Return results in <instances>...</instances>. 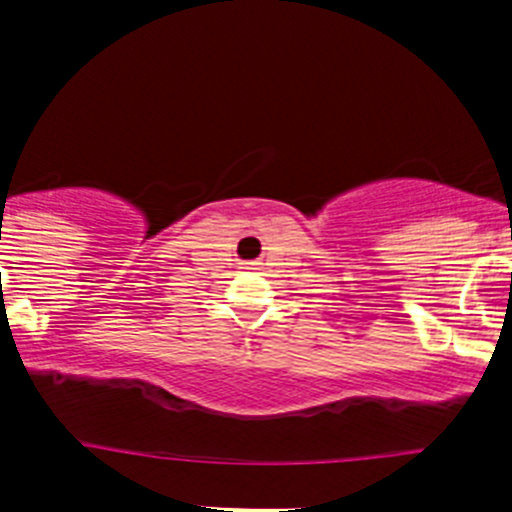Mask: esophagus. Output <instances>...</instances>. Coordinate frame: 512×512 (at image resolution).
<instances>
[{"mask_svg":"<svg viewBox=\"0 0 512 512\" xmlns=\"http://www.w3.org/2000/svg\"><path fill=\"white\" fill-rule=\"evenodd\" d=\"M244 268H247V270H255L257 263H244Z\"/></svg>","mask_w":512,"mask_h":512,"instance_id":"obj_1","label":"esophagus"}]
</instances>
